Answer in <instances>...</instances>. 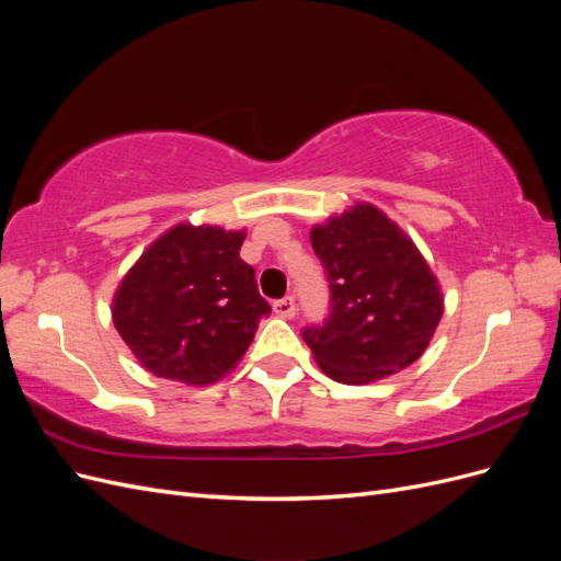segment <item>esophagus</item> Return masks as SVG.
I'll use <instances>...</instances> for the list:
<instances>
[{
  "mask_svg": "<svg viewBox=\"0 0 561 561\" xmlns=\"http://www.w3.org/2000/svg\"><path fill=\"white\" fill-rule=\"evenodd\" d=\"M274 311H276L280 318H295V313H297L295 297H283V299H276V301H274Z\"/></svg>",
  "mask_w": 561,
  "mask_h": 561,
  "instance_id": "1",
  "label": "esophagus"
}]
</instances>
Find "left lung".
Wrapping results in <instances>:
<instances>
[{
    "mask_svg": "<svg viewBox=\"0 0 561 561\" xmlns=\"http://www.w3.org/2000/svg\"><path fill=\"white\" fill-rule=\"evenodd\" d=\"M311 245L330 280V313L301 336L320 369L355 386L419 360L443 318V293L407 233L358 203L313 227Z\"/></svg>",
    "mask_w": 561,
    "mask_h": 561,
    "instance_id": "1",
    "label": "left lung"
}]
</instances>
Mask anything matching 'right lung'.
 <instances>
[{"label": "right lung", "instance_id": "obj_1", "mask_svg": "<svg viewBox=\"0 0 561 561\" xmlns=\"http://www.w3.org/2000/svg\"><path fill=\"white\" fill-rule=\"evenodd\" d=\"M243 239L245 231L178 225L118 285L114 328L151 375L206 386L243 358L271 313L239 254Z\"/></svg>", "mask_w": 561, "mask_h": 561}]
</instances>
